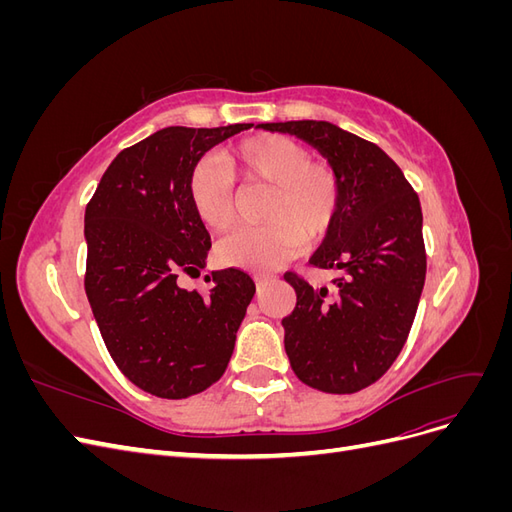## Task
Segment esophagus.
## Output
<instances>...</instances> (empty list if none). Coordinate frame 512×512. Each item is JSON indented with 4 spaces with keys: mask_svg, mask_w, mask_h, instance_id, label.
I'll return each instance as SVG.
<instances>
[{
    "mask_svg": "<svg viewBox=\"0 0 512 512\" xmlns=\"http://www.w3.org/2000/svg\"><path fill=\"white\" fill-rule=\"evenodd\" d=\"M273 280V277H269V275H254V282H256V288L260 290L262 286L265 284H269Z\"/></svg>",
    "mask_w": 512,
    "mask_h": 512,
    "instance_id": "obj_1",
    "label": "esophagus"
}]
</instances>
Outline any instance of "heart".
<instances>
[{"label":"heart","instance_id":"b5f03b06","mask_svg":"<svg viewBox=\"0 0 512 512\" xmlns=\"http://www.w3.org/2000/svg\"><path fill=\"white\" fill-rule=\"evenodd\" d=\"M226 164L198 160L188 175V200L200 224L224 232L235 224V179L267 185L258 228L224 239L218 258L226 267L271 271L329 237L342 209V179L335 166L312 160L309 149L282 134H258L226 151Z\"/></svg>","mask_w":512,"mask_h":512}]
</instances>
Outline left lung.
<instances>
[{"label": "left lung", "mask_w": 512, "mask_h": 512, "mask_svg": "<svg viewBox=\"0 0 512 512\" xmlns=\"http://www.w3.org/2000/svg\"><path fill=\"white\" fill-rule=\"evenodd\" d=\"M260 128L303 138L342 179L339 218L309 260L339 275L331 286H312L286 273L297 305L282 324L301 382L322 393H356L389 371L412 329L427 273L418 194L378 145L329 121Z\"/></svg>", "instance_id": "left-lung-1"}]
</instances>
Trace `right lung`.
I'll list each match as a JSON object with an SVG mask.
<instances>
[{
	"label": "right lung",
	"instance_id": "right-lung-1",
	"mask_svg": "<svg viewBox=\"0 0 512 512\" xmlns=\"http://www.w3.org/2000/svg\"><path fill=\"white\" fill-rule=\"evenodd\" d=\"M252 123L170 126L123 149L85 209V292L108 354L138 389L185 399L218 382L256 286L239 269L213 271L209 292L185 290L211 247L188 200L205 151Z\"/></svg>",
	"mask_w": 512,
	"mask_h": 512
}]
</instances>
